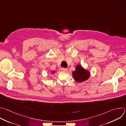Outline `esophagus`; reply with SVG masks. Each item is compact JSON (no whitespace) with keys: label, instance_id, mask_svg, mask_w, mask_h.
<instances>
[{"label":"esophagus","instance_id":"1","mask_svg":"<svg viewBox=\"0 0 126 126\" xmlns=\"http://www.w3.org/2000/svg\"><path fill=\"white\" fill-rule=\"evenodd\" d=\"M61 71L63 72H67L68 71V69H66V68H62L61 69Z\"/></svg>","mask_w":126,"mask_h":126}]
</instances>
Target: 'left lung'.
<instances>
[{
	"label": "left lung",
	"mask_w": 126,
	"mask_h": 126,
	"mask_svg": "<svg viewBox=\"0 0 126 126\" xmlns=\"http://www.w3.org/2000/svg\"><path fill=\"white\" fill-rule=\"evenodd\" d=\"M72 76L76 81L81 82L88 79L91 74L89 70L85 69L81 65L78 64L76 66L75 70L72 72Z\"/></svg>",
	"instance_id": "obj_1"
}]
</instances>
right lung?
<instances>
[{
  "instance_id": "right-lung-1",
  "label": "right lung",
  "mask_w": 126,
  "mask_h": 126,
  "mask_svg": "<svg viewBox=\"0 0 126 126\" xmlns=\"http://www.w3.org/2000/svg\"><path fill=\"white\" fill-rule=\"evenodd\" d=\"M51 73H53V74H54L55 73V71H51Z\"/></svg>"
}]
</instances>
